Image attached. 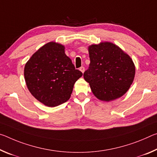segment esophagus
<instances>
[{"label": "esophagus", "instance_id": "34e87169", "mask_svg": "<svg viewBox=\"0 0 157 157\" xmlns=\"http://www.w3.org/2000/svg\"><path fill=\"white\" fill-rule=\"evenodd\" d=\"M79 70H80L82 73H84V71H85L84 67H80V69H79Z\"/></svg>", "mask_w": 157, "mask_h": 157}]
</instances>
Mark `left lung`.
<instances>
[{
	"instance_id": "8db88e82",
	"label": "left lung",
	"mask_w": 157,
	"mask_h": 157,
	"mask_svg": "<svg viewBox=\"0 0 157 157\" xmlns=\"http://www.w3.org/2000/svg\"><path fill=\"white\" fill-rule=\"evenodd\" d=\"M88 52L90 63L83 77L94 95L104 101L124 95L135 77L136 67L130 56L109 42L89 46Z\"/></svg>"
}]
</instances>
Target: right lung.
Listing matches in <instances>:
<instances>
[{
    "mask_svg": "<svg viewBox=\"0 0 157 157\" xmlns=\"http://www.w3.org/2000/svg\"><path fill=\"white\" fill-rule=\"evenodd\" d=\"M83 75L65 53V46L50 42L25 63L24 78L32 95L48 107L68 101L74 85Z\"/></svg>",
    "mask_w": 157,
    "mask_h": 157,
    "instance_id": "obj_1",
    "label": "right lung"
}]
</instances>
